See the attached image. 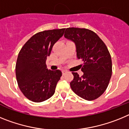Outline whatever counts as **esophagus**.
<instances>
[{"instance_id":"obj_1","label":"esophagus","mask_w":129,"mask_h":129,"mask_svg":"<svg viewBox=\"0 0 129 129\" xmlns=\"http://www.w3.org/2000/svg\"><path fill=\"white\" fill-rule=\"evenodd\" d=\"M67 70H62V75H64V74H65V73H67Z\"/></svg>"}]
</instances>
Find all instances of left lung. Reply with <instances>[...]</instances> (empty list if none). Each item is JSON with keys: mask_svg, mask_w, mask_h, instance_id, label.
I'll list each match as a JSON object with an SVG mask.
<instances>
[{"mask_svg": "<svg viewBox=\"0 0 129 129\" xmlns=\"http://www.w3.org/2000/svg\"><path fill=\"white\" fill-rule=\"evenodd\" d=\"M64 37L75 43L77 59L83 61L81 64L83 76L72 72V90L88 101L98 98L107 89L112 71L107 46L95 32L86 28H67Z\"/></svg>", "mask_w": 129, "mask_h": 129, "instance_id": "obj_1", "label": "left lung"}]
</instances>
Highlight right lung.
I'll list each match as a JSON object with an SVG mask.
<instances>
[{
    "label": "right lung",
    "instance_id": "1",
    "mask_svg": "<svg viewBox=\"0 0 129 129\" xmlns=\"http://www.w3.org/2000/svg\"><path fill=\"white\" fill-rule=\"evenodd\" d=\"M65 28L45 30L35 34L24 44L18 55L15 73L18 85L26 98L39 103L55 93L62 72L48 70L46 61L54 44Z\"/></svg>",
    "mask_w": 129,
    "mask_h": 129
}]
</instances>
